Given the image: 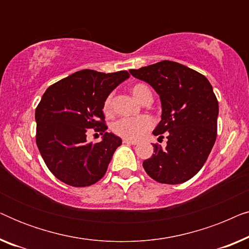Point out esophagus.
Returning a JSON list of instances; mask_svg holds the SVG:
<instances>
[{
	"mask_svg": "<svg viewBox=\"0 0 249 249\" xmlns=\"http://www.w3.org/2000/svg\"><path fill=\"white\" fill-rule=\"evenodd\" d=\"M124 144H130V145H137L138 144V142L131 141V139H127V138L124 139Z\"/></svg>",
	"mask_w": 249,
	"mask_h": 249,
	"instance_id": "esophagus-1",
	"label": "esophagus"
}]
</instances>
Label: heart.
Returning a JSON list of instances; mask_svg holds the SVG:
<instances>
[{
    "mask_svg": "<svg viewBox=\"0 0 249 249\" xmlns=\"http://www.w3.org/2000/svg\"><path fill=\"white\" fill-rule=\"evenodd\" d=\"M131 93L138 102L145 100L147 96H152L151 89L144 84H137L131 88ZM104 113L108 115L112 112V95L107 97L103 105ZM153 127V120L148 115L132 118V119H121L113 124V131L120 137L136 141L142 137L149 129Z\"/></svg>",
    "mask_w": 249,
    "mask_h": 249,
    "instance_id": "b5f03b06",
    "label": "heart"
}]
</instances>
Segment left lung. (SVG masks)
Wrapping results in <instances>:
<instances>
[{
    "label": "left lung",
    "mask_w": 249,
    "mask_h": 249,
    "mask_svg": "<svg viewBox=\"0 0 249 249\" xmlns=\"http://www.w3.org/2000/svg\"><path fill=\"white\" fill-rule=\"evenodd\" d=\"M129 71L159 94L162 115L153 134L168 139L165 149L154 145V154L142 162L146 173L161 183L186 182L202 169L216 139L219 103L212 85L173 61Z\"/></svg>",
    "instance_id": "1"
}]
</instances>
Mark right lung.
Listing matches in <instances>:
<instances>
[{
  "label": "right lung",
  "mask_w": 249,
  "mask_h": 249,
  "mask_svg": "<svg viewBox=\"0 0 249 249\" xmlns=\"http://www.w3.org/2000/svg\"><path fill=\"white\" fill-rule=\"evenodd\" d=\"M129 76L127 71L104 73L85 69L44 93L35 112L36 144L47 168L62 182L87 187L105 175L122 141L107 132L104 101ZM90 127L104 135L100 143L87 142Z\"/></svg>",
  "instance_id": "right-lung-1"
}]
</instances>
